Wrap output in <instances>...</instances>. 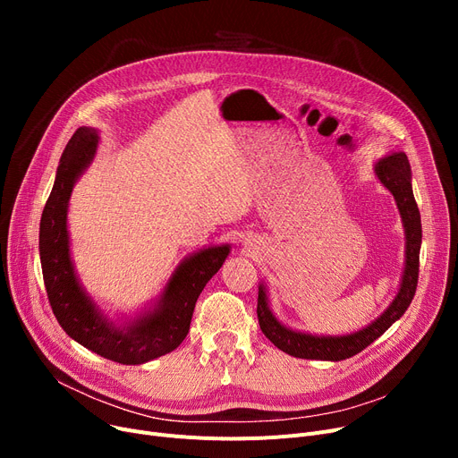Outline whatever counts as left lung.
<instances>
[{"label":"left lung","mask_w":458,"mask_h":458,"mask_svg":"<svg viewBox=\"0 0 458 458\" xmlns=\"http://www.w3.org/2000/svg\"><path fill=\"white\" fill-rule=\"evenodd\" d=\"M378 180L390 189L392 195L397 200V208L403 216V225L406 230V266L401 282V290L392 302V306L384 311V314L371 323L368 328L340 335V338H319V335H310L302 332H293L280 325L275 316L267 308L266 292L263 285L258 290V321L261 332L284 352L292 354L295 358L306 360H330V362H338V360L351 358L364 351L371 345L377 338L386 332L403 314L406 308L411 306L418 278H420V247H421V216L420 209L412 192L411 183V163L404 152H395L388 157H384L375 166Z\"/></svg>","instance_id":"8db88e82"}]
</instances>
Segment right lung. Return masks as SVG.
I'll return each instance as SVG.
<instances>
[{
    "label": "right lung",
    "mask_w": 458,
    "mask_h": 458,
    "mask_svg": "<svg viewBox=\"0 0 458 458\" xmlns=\"http://www.w3.org/2000/svg\"><path fill=\"white\" fill-rule=\"evenodd\" d=\"M98 135L78 128L61 156L54 189L40 219V263L47 301L63 330L83 347L113 362L135 366L174 351L189 332L192 310L208 280L221 269L228 247L206 249L183 261L168 282L165 299L150 316L116 328L85 297L68 254L66 208L72 187L90 163Z\"/></svg>",
    "instance_id": "add662e5"
}]
</instances>
